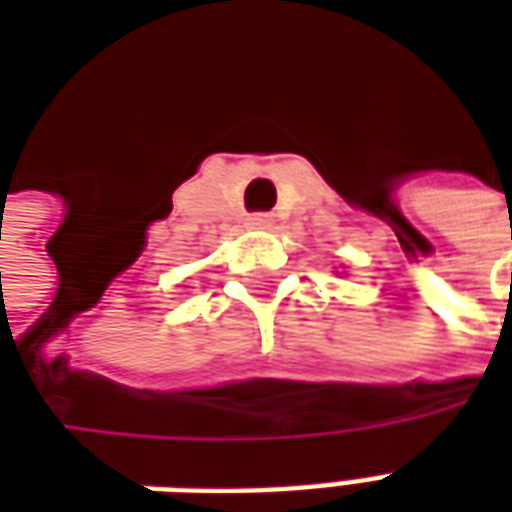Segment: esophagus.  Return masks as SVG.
Segmentation results:
<instances>
[{"instance_id": "esophagus-1", "label": "esophagus", "mask_w": 512, "mask_h": 512, "mask_svg": "<svg viewBox=\"0 0 512 512\" xmlns=\"http://www.w3.org/2000/svg\"><path fill=\"white\" fill-rule=\"evenodd\" d=\"M249 227H255V230H268L271 224H274V216L271 213H252L249 219H246Z\"/></svg>"}]
</instances>
